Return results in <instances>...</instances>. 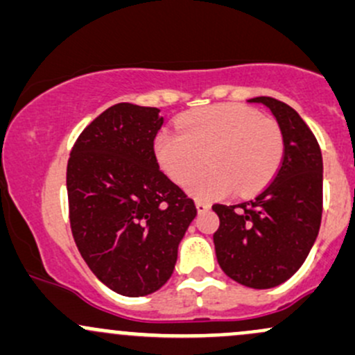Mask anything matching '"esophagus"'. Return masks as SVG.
Wrapping results in <instances>:
<instances>
[{"instance_id":"obj_1","label":"esophagus","mask_w":355,"mask_h":355,"mask_svg":"<svg viewBox=\"0 0 355 355\" xmlns=\"http://www.w3.org/2000/svg\"><path fill=\"white\" fill-rule=\"evenodd\" d=\"M211 208V205L208 203V201H203V200H196V209L200 213H203V211H207V209H209Z\"/></svg>"}]
</instances>
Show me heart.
I'll return each instance as SVG.
<instances>
[{
    "label": "heart",
    "instance_id": "obj_1",
    "mask_svg": "<svg viewBox=\"0 0 355 355\" xmlns=\"http://www.w3.org/2000/svg\"><path fill=\"white\" fill-rule=\"evenodd\" d=\"M155 159L173 181L191 179L188 189L200 198H218L235 189L250 194L264 188L283 161L284 139L272 118L234 103L193 110L178 132L162 130L154 142Z\"/></svg>",
    "mask_w": 355,
    "mask_h": 355
}]
</instances>
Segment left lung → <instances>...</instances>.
<instances>
[{
  "mask_svg": "<svg viewBox=\"0 0 355 355\" xmlns=\"http://www.w3.org/2000/svg\"><path fill=\"white\" fill-rule=\"evenodd\" d=\"M249 103L268 106L284 139L272 181L239 205H213L220 227L213 234L220 268L254 289L288 281L313 247L323 211V161L313 132L295 110L269 96Z\"/></svg>",
  "mask_w": 355,
  "mask_h": 355,
  "instance_id": "left-lung-1",
  "label": "left lung"
}]
</instances>
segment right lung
I'll return each mask as SVG.
<instances>
[{"mask_svg":"<svg viewBox=\"0 0 355 355\" xmlns=\"http://www.w3.org/2000/svg\"><path fill=\"white\" fill-rule=\"evenodd\" d=\"M161 110L118 103L94 118L67 161L72 237L103 284L146 296L167 283L196 216L191 198L159 169Z\"/></svg>","mask_w":355,"mask_h":355,"instance_id":"add662e5","label":"right lung"}]
</instances>
